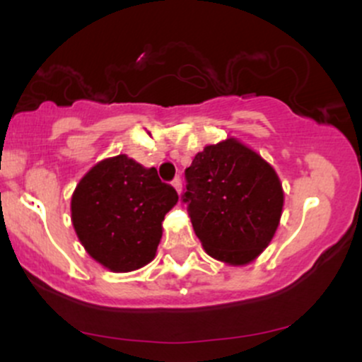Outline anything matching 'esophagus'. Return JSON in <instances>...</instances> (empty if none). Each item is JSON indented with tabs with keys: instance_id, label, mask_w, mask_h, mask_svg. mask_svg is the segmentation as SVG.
I'll list each match as a JSON object with an SVG mask.
<instances>
[{
	"instance_id": "1",
	"label": "esophagus",
	"mask_w": 362,
	"mask_h": 362,
	"mask_svg": "<svg viewBox=\"0 0 362 362\" xmlns=\"http://www.w3.org/2000/svg\"><path fill=\"white\" fill-rule=\"evenodd\" d=\"M172 185L175 187V190H177L178 194L182 192V180H180V177H175V178H173V180H172Z\"/></svg>"
}]
</instances>
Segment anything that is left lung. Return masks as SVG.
Masks as SVG:
<instances>
[{
    "label": "left lung",
    "instance_id": "8db88e82",
    "mask_svg": "<svg viewBox=\"0 0 362 362\" xmlns=\"http://www.w3.org/2000/svg\"><path fill=\"white\" fill-rule=\"evenodd\" d=\"M187 204L194 231L216 260L245 265L271 243L284 204L277 173L233 138L206 146L185 168Z\"/></svg>",
    "mask_w": 362,
    "mask_h": 362
}]
</instances>
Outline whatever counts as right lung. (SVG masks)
<instances>
[{
  "instance_id": "add662e5",
  "label": "right lung",
  "mask_w": 362,
  "mask_h": 362,
  "mask_svg": "<svg viewBox=\"0 0 362 362\" xmlns=\"http://www.w3.org/2000/svg\"><path fill=\"white\" fill-rule=\"evenodd\" d=\"M178 194L126 155L107 158L81 178L71 197L74 231L85 250L114 272L155 259L165 214Z\"/></svg>"
}]
</instances>
